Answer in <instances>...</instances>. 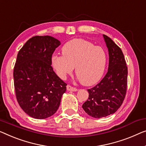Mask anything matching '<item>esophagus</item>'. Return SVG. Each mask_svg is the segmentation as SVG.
<instances>
[{"instance_id": "1", "label": "esophagus", "mask_w": 146, "mask_h": 146, "mask_svg": "<svg viewBox=\"0 0 146 146\" xmlns=\"http://www.w3.org/2000/svg\"><path fill=\"white\" fill-rule=\"evenodd\" d=\"M67 90L68 91H72V92H76L77 91V88H75V87H73L70 85H67Z\"/></svg>"}]
</instances>
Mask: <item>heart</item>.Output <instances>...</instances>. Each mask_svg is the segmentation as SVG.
I'll list each match as a JSON object with an SVG mask.
<instances>
[{
    "instance_id": "b5f03b06",
    "label": "heart",
    "mask_w": 146,
    "mask_h": 146,
    "mask_svg": "<svg viewBox=\"0 0 146 146\" xmlns=\"http://www.w3.org/2000/svg\"><path fill=\"white\" fill-rule=\"evenodd\" d=\"M62 54L52 58V67L60 78L65 79L75 67L76 75L83 85H92L101 79L107 63L101 47L84 39L75 38L64 44Z\"/></svg>"
}]
</instances>
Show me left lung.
<instances>
[{
	"instance_id": "1",
	"label": "left lung",
	"mask_w": 146,
	"mask_h": 146,
	"mask_svg": "<svg viewBox=\"0 0 146 146\" xmlns=\"http://www.w3.org/2000/svg\"><path fill=\"white\" fill-rule=\"evenodd\" d=\"M103 36L109 52L108 71L98 84L87 90L88 99L82 106L87 114L98 119L116 112L127 89L128 69L123 52L110 37Z\"/></svg>"
}]
</instances>
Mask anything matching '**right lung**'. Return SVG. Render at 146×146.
I'll use <instances>...</instances> for the list:
<instances>
[{
    "instance_id": "add662e5",
    "label": "right lung",
    "mask_w": 146,
    "mask_h": 146,
    "mask_svg": "<svg viewBox=\"0 0 146 146\" xmlns=\"http://www.w3.org/2000/svg\"><path fill=\"white\" fill-rule=\"evenodd\" d=\"M60 41L50 36H35L19 51L14 68L17 101L28 115L43 119L59 108L67 84L51 66L52 56Z\"/></svg>"
}]
</instances>
